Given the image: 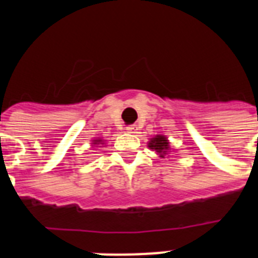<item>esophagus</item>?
<instances>
[{"mask_svg": "<svg viewBox=\"0 0 258 258\" xmlns=\"http://www.w3.org/2000/svg\"><path fill=\"white\" fill-rule=\"evenodd\" d=\"M136 125H129V126H126V131L129 132V133H134V131H136Z\"/></svg>", "mask_w": 258, "mask_h": 258, "instance_id": "1", "label": "esophagus"}]
</instances>
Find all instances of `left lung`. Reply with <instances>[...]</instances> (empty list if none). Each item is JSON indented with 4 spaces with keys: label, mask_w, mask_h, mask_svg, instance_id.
<instances>
[{
    "label": "left lung",
    "mask_w": 258,
    "mask_h": 258,
    "mask_svg": "<svg viewBox=\"0 0 258 258\" xmlns=\"http://www.w3.org/2000/svg\"><path fill=\"white\" fill-rule=\"evenodd\" d=\"M149 147L152 150V151H156L157 154L160 155V157L165 156L170 150V146L168 140H166L165 136H160L157 134L154 138H151L149 142Z\"/></svg>",
    "instance_id": "left-lung-1"
}]
</instances>
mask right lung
<instances>
[{
	"instance_id": "obj_1",
	"label": "right lung",
	"mask_w": 258,
	"mask_h": 258,
	"mask_svg": "<svg viewBox=\"0 0 258 258\" xmlns=\"http://www.w3.org/2000/svg\"><path fill=\"white\" fill-rule=\"evenodd\" d=\"M101 142H103V141H102L101 138H98V140H94V141H93L92 145H94V146H97V145H103V143H101Z\"/></svg>"
}]
</instances>
